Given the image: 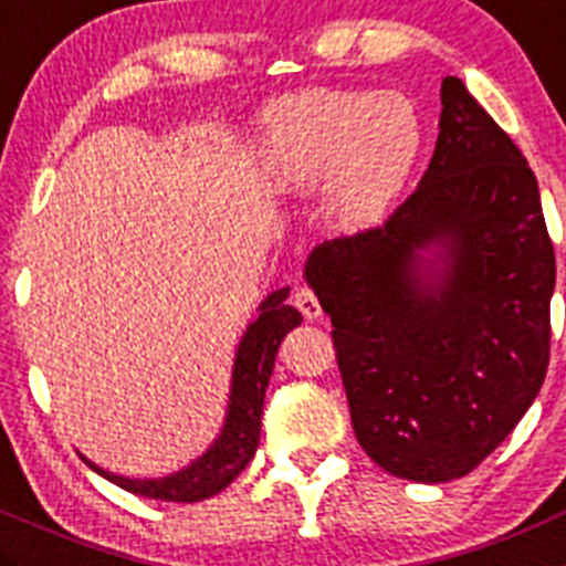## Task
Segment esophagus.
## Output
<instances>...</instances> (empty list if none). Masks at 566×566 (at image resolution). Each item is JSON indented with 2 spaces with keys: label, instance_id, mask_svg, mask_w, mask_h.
<instances>
[{
  "label": "esophagus",
  "instance_id": "obj_1",
  "mask_svg": "<svg viewBox=\"0 0 566 566\" xmlns=\"http://www.w3.org/2000/svg\"><path fill=\"white\" fill-rule=\"evenodd\" d=\"M294 305H297L300 311H303V316L308 322H316L322 316V305H319V300H316V294L311 292V289H297V292H294Z\"/></svg>",
  "mask_w": 566,
  "mask_h": 566
}]
</instances>
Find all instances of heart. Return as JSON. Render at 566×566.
Returning <instances> with one entry per match:
<instances>
[{
	"mask_svg": "<svg viewBox=\"0 0 566 566\" xmlns=\"http://www.w3.org/2000/svg\"><path fill=\"white\" fill-rule=\"evenodd\" d=\"M422 144V116L406 94L303 88L261 111L252 133V171L280 197L308 191L319 180L322 219L355 235L391 211Z\"/></svg>",
	"mask_w": 566,
	"mask_h": 566,
	"instance_id": "obj_1",
	"label": "heart"
}]
</instances>
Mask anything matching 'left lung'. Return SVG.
<instances>
[{
    "label": "left lung",
    "mask_w": 566,
    "mask_h": 566,
    "mask_svg": "<svg viewBox=\"0 0 566 566\" xmlns=\"http://www.w3.org/2000/svg\"><path fill=\"white\" fill-rule=\"evenodd\" d=\"M305 280L333 322L358 444L391 475H467L545 384L556 255L539 186L459 77L441 80L417 191L386 228L314 247Z\"/></svg>",
    "instance_id": "8db88e82"
}]
</instances>
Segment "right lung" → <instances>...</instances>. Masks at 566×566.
I'll return each mask as SVG.
<instances>
[{
	"label": "right lung",
	"instance_id": "right-lung-1",
	"mask_svg": "<svg viewBox=\"0 0 566 566\" xmlns=\"http://www.w3.org/2000/svg\"><path fill=\"white\" fill-rule=\"evenodd\" d=\"M292 289H274L261 300L255 319L247 325L239 347H235L233 369H230V395L224 408L222 428L217 439L208 444L206 453L188 461L182 470L169 472L164 478H127L111 470H102L91 459L83 461L102 475L105 481L116 483L125 492L138 497L164 500V503H199L222 489H228L252 461L261 441V413L263 397H266L269 378H272L274 358H277L280 342L303 322V314L286 303Z\"/></svg>",
	"mask_w": 566,
	"mask_h": 566
}]
</instances>
